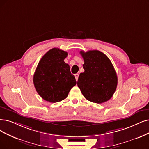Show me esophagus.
<instances>
[{"label": "esophagus", "mask_w": 149, "mask_h": 149, "mask_svg": "<svg viewBox=\"0 0 149 149\" xmlns=\"http://www.w3.org/2000/svg\"><path fill=\"white\" fill-rule=\"evenodd\" d=\"M74 76H75V78H76V81H78V77H79V74L78 73H76V74H74Z\"/></svg>", "instance_id": "esophagus-1"}]
</instances>
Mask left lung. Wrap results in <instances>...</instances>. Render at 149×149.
I'll return each mask as SVG.
<instances>
[{"mask_svg":"<svg viewBox=\"0 0 149 149\" xmlns=\"http://www.w3.org/2000/svg\"><path fill=\"white\" fill-rule=\"evenodd\" d=\"M84 63V72L78 78V87L88 101L103 103L111 98L117 86L115 69L104 53L97 50L81 51Z\"/></svg>","mask_w":149,"mask_h":149,"instance_id":"1","label":"left lung"}]
</instances>
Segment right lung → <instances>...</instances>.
Segmentation results:
<instances>
[{"label":"right lung","instance_id":"1","mask_svg":"<svg viewBox=\"0 0 149 149\" xmlns=\"http://www.w3.org/2000/svg\"><path fill=\"white\" fill-rule=\"evenodd\" d=\"M66 51L52 48L40 61L33 75V84L40 96L47 102L57 103L66 98L76 84L69 65L64 62Z\"/></svg>","mask_w":149,"mask_h":149}]
</instances>
